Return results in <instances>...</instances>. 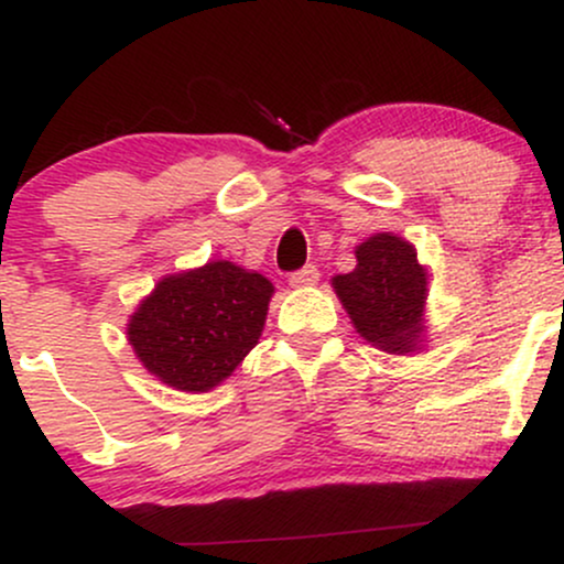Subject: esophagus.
I'll return each instance as SVG.
<instances>
[{
	"mask_svg": "<svg viewBox=\"0 0 564 564\" xmlns=\"http://www.w3.org/2000/svg\"><path fill=\"white\" fill-rule=\"evenodd\" d=\"M318 278H321V273L315 264H304L302 270H296V273L289 275V283L294 289H307V286H315V283H318Z\"/></svg>",
	"mask_w": 564,
	"mask_h": 564,
	"instance_id": "34e87169",
	"label": "esophagus"
}]
</instances>
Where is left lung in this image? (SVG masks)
Wrapping results in <instances>:
<instances>
[{"instance_id": "8db88e82", "label": "left lung", "mask_w": 564, "mask_h": 564, "mask_svg": "<svg viewBox=\"0 0 564 564\" xmlns=\"http://www.w3.org/2000/svg\"><path fill=\"white\" fill-rule=\"evenodd\" d=\"M352 273L336 275L334 291L368 345L392 355L422 349L426 270L416 249L392 232H377L355 249Z\"/></svg>"}]
</instances>
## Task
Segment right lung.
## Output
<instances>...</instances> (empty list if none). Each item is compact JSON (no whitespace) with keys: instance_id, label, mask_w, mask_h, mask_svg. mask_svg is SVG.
I'll list each match as a JSON object with an SVG mask.
<instances>
[{"instance_id":"1","label":"right lung","mask_w":564,"mask_h":564,"mask_svg":"<svg viewBox=\"0 0 564 564\" xmlns=\"http://www.w3.org/2000/svg\"><path fill=\"white\" fill-rule=\"evenodd\" d=\"M273 291L228 260L166 275L129 318V345L166 387L209 392L260 341Z\"/></svg>"}]
</instances>
